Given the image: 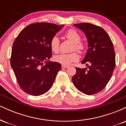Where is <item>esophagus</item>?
<instances>
[{
  "label": "esophagus",
  "mask_w": 126,
  "mask_h": 126,
  "mask_svg": "<svg viewBox=\"0 0 126 126\" xmlns=\"http://www.w3.org/2000/svg\"><path fill=\"white\" fill-rule=\"evenodd\" d=\"M68 67H69V66H66V65H62V69H66V68H68Z\"/></svg>",
  "instance_id": "1"
}]
</instances>
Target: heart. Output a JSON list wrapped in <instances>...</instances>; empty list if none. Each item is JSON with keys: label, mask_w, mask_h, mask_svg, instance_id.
Returning a JSON list of instances; mask_svg holds the SVG:
<instances>
[{"label": "heart", "mask_w": 126, "mask_h": 126, "mask_svg": "<svg viewBox=\"0 0 126 126\" xmlns=\"http://www.w3.org/2000/svg\"><path fill=\"white\" fill-rule=\"evenodd\" d=\"M65 37L73 43L72 50H77L79 53H83L85 50V45L80 42L81 37L77 31L73 30H69L65 33ZM50 47L55 53H58L60 50V40L58 37L54 36L50 41ZM79 56L77 52L74 51L69 54H60L54 57L56 62L63 65H69L73 62L78 61Z\"/></svg>", "instance_id": "heart-1"}]
</instances>
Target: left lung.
I'll return each mask as SVG.
<instances>
[{
    "mask_svg": "<svg viewBox=\"0 0 126 126\" xmlns=\"http://www.w3.org/2000/svg\"><path fill=\"white\" fill-rule=\"evenodd\" d=\"M73 25L85 34L88 49L82 61L87 67H76V73L72 78V81L82 93L88 95L95 94L105 87L113 73L115 66L113 44L106 31L100 27L90 23Z\"/></svg>",
    "mask_w": 126,
    "mask_h": 126,
    "instance_id": "8db88e82",
    "label": "left lung"
}]
</instances>
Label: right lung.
<instances>
[{"mask_svg":"<svg viewBox=\"0 0 126 126\" xmlns=\"http://www.w3.org/2000/svg\"><path fill=\"white\" fill-rule=\"evenodd\" d=\"M63 27L51 23L30 24L14 41L11 67L19 85L26 93L39 96L53 86L62 66L48 60L51 57L50 41Z\"/></svg>","mask_w":126,"mask_h":126,"instance_id":"1","label":"right lung"}]
</instances>
